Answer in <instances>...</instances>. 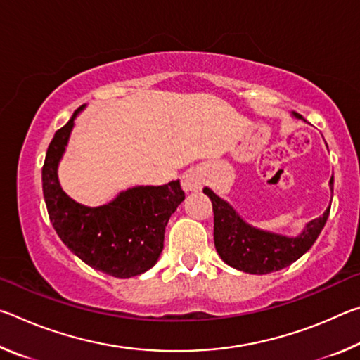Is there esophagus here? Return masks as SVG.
I'll use <instances>...</instances> for the list:
<instances>
[{"label": "esophagus", "instance_id": "34e87169", "mask_svg": "<svg viewBox=\"0 0 360 360\" xmlns=\"http://www.w3.org/2000/svg\"><path fill=\"white\" fill-rule=\"evenodd\" d=\"M181 184L186 192H198L202 191V187L205 184V176L197 168L188 169V172L182 174Z\"/></svg>", "mask_w": 360, "mask_h": 360}]
</instances>
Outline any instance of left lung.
<instances>
[{"mask_svg": "<svg viewBox=\"0 0 360 360\" xmlns=\"http://www.w3.org/2000/svg\"><path fill=\"white\" fill-rule=\"evenodd\" d=\"M292 115L302 119L297 112H292ZM328 184L333 192V176ZM203 192L210 197L214 212V246L217 254L227 265L251 275H266L283 270L300 259L318 240L330 212L328 206L324 214L307 224L300 235L284 236L252 227L211 188L205 187Z\"/></svg>", "mask_w": 360, "mask_h": 360, "instance_id": "1", "label": "left lung"}]
</instances>
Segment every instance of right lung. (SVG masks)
Instances as JSON below:
<instances>
[{
	"label": "right lung",
	"mask_w": 360,
	"mask_h": 360,
	"mask_svg": "<svg viewBox=\"0 0 360 360\" xmlns=\"http://www.w3.org/2000/svg\"><path fill=\"white\" fill-rule=\"evenodd\" d=\"M84 108L76 109L49 144L42 167L49 219L60 240L89 266L114 278L138 276L160 257L169 216L186 195L179 181H172L165 186L127 188L112 202L96 208L70 198L60 186L57 169L75 119Z\"/></svg>",
	"instance_id": "right-lung-1"
}]
</instances>
